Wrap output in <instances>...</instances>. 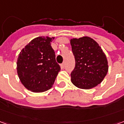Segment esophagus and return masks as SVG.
<instances>
[{"label":"esophagus","mask_w":124,"mask_h":124,"mask_svg":"<svg viewBox=\"0 0 124 124\" xmlns=\"http://www.w3.org/2000/svg\"><path fill=\"white\" fill-rule=\"evenodd\" d=\"M64 66H65V62H63L62 64H61V68H64Z\"/></svg>","instance_id":"34e87169"}]
</instances>
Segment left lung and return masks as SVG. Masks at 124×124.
<instances>
[{
	"instance_id": "1",
	"label": "left lung",
	"mask_w": 124,
	"mask_h": 124,
	"mask_svg": "<svg viewBox=\"0 0 124 124\" xmlns=\"http://www.w3.org/2000/svg\"><path fill=\"white\" fill-rule=\"evenodd\" d=\"M76 66L71 82L77 88H93L103 81L108 71L106 56L98 42L88 36L70 39Z\"/></svg>"
}]
</instances>
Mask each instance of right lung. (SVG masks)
Returning <instances> with one entry per match:
<instances>
[{"instance_id":"add662e5","label":"right lung","mask_w":124,"mask_h":124,"mask_svg":"<svg viewBox=\"0 0 124 124\" xmlns=\"http://www.w3.org/2000/svg\"><path fill=\"white\" fill-rule=\"evenodd\" d=\"M54 39L48 36L34 38L18 54V78L23 86L32 92H43L51 88L60 70L51 46Z\"/></svg>"}]
</instances>
